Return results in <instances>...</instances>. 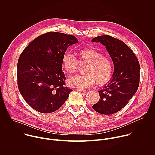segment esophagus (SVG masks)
<instances>
[{
	"label": "esophagus",
	"instance_id": "obj_1",
	"mask_svg": "<svg viewBox=\"0 0 155 155\" xmlns=\"http://www.w3.org/2000/svg\"><path fill=\"white\" fill-rule=\"evenodd\" d=\"M76 90H77V91H78L81 92V93H85V92H86V90H85L80 89V88H77V89H76Z\"/></svg>",
	"mask_w": 155,
	"mask_h": 155
}]
</instances>
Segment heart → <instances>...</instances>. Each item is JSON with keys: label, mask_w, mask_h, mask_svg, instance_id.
<instances>
[{"label": "heart", "mask_w": 155, "mask_h": 155, "mask_svg": "<svg viewBox=\"0 0 155 155\" xmlns=\"http://www.w3.org/2000/svg\"><path fill=\"white\" fill-rule=\"evenodd\" d=\"M79 59L71 53L65 52L62 58V65L64 71L72 74L78 71L80 64H87L84 69L85 74L75 75L69 79L72 87L85 88L94 84L101 86L111 78L114 72V64L109 56L104 55L96 50L86 48L78 51Z\"/></svg>", "instance_id": "1"}]
</instances>
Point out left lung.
<instances>
[{
  "mask_svg": "<svg viewBox=\"0 0 155 155\" xmlns=\"http://www.w3.org/2000/svg\"><path fill=\"white\" fill-rule=\"evenodd\" d=\"M92 42H100L105 46L114 65L112 80L98 91L101 99L93 108L102 115L114 114L127 105L138 89L139 62L132 50L119 39L101 35L93 38Z\"/></svg>",
  "mask_w": 155,
  "mask_h": 155,
  "instance_id": "8db88e82",
  "label": "left lung"
}]
</instances>
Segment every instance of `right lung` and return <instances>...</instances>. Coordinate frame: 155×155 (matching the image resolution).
<instances>
[{
	"mask_svg": "<svg viewBox=\"0 0 155 155\" xmlns=\"http://www.w3.org/2000/svg\"><path fill=\"white\" fill-rule=\"evenodd\" d=\"M77 42L74 35L49 32L37 37L21 53L17 65L18 89L36 111L53 112L68 99L72 90L64 86L62 58Z\"/></svg>",
	"mask_w": 155,
	"mask_h": 155,
	"instance_id": "add662e5",
	"label": "right lung"
}]
</instances>
